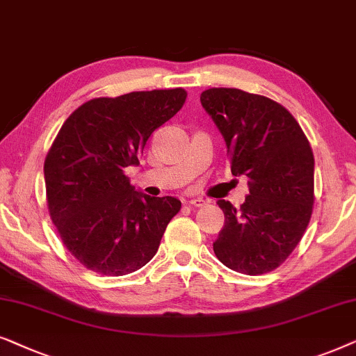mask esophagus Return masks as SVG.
<instances>
[{"label": "esophagus", "mask_w": 356, "mask_h": 356, "mask_svg": "<svg viewBox=\"0 0 356 356\" xmlns=\"http://www.w3.org/2000/svg\"><path fill=\"white\" fill-rule=\"evenodd\" d=\"M187 203H188V205H191V207H203L207 202L203 200V198L198 197V198H191V200H187Z\"/></svg>", "instance_id": "1"}]
</instances>
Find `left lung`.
<instances>
[{
    "label": "left lung",
    "instance_id": "1",
    "mask_svg": "<svg viewBox=\"0 0 356 356\" xmlns=\"http://www.w3.org/2000/svg\"><path fill=\"white\" fill-rule=\"evenodd\" d=\"M202 107L226 141L233 175H248L239 210L218 200L225 226L213 243L221 264L260 275L286 260L309 225L314 156L300 123L272 99L234 88L202 92Z\"/></svg>",
    "mask_w": 356,
    "mask_h": 356
}]
</instances>
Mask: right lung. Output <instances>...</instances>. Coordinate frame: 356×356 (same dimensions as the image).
I'll return each instance as SVG.
<instances>
[{
  "label": "right lung",
  "instance_id": "obj_1",
  "mask_svg": "<svg viewBox=\"0 0 356 356\" xmlns=\"http://www.w3.org/2000/svg\"><path fill=\"white\" fill-rule=\"evenodd\" d=\"M182 88L92 99L61 127L44 164L51 221L84 267L120 277L158 252L175 197L135 191L123 174L138 165L146 141L186 102Z\"/></svg>",
  "mask_w": 356,
  "mask_h": 356
}]
</instances>
